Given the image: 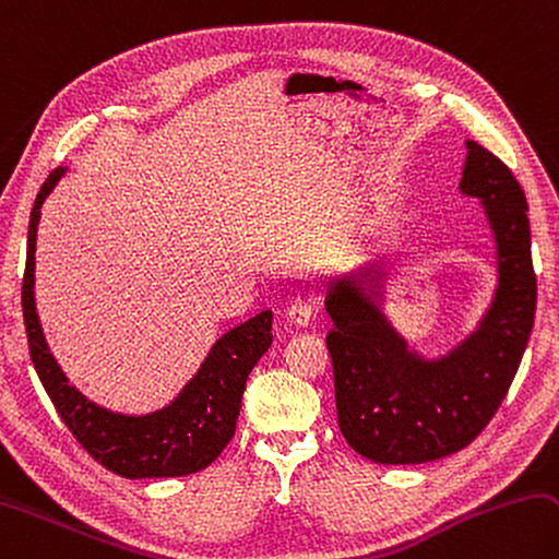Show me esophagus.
<instances>
[{
    "instance_id": "obj_1",
    "label": "esophagus",
    "mask_w": 559,
    "mask_h": 559,
    "mask_svg": "<svg viewBox=\"0 0 559 559\" xmlns=\"http://www.w3.org/2000/svg\"><path fill=\"white\" fill-rule=\"evenodd\" d=\"M314 310H318V308H314V302L296 300V302H290V308H288L286 314H288V320L296 324V328H308Z\"/></svg>"
}]
</instances>
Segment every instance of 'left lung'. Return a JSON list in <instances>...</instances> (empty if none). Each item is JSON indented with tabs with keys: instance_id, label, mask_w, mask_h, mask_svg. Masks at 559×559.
I'll return each instance as SVG.
<instances>
[{
	"instance_id": "8db88e82",
	"label": "left lung",
	"mask_w": 559,
	"mask_h": 559,
	"mask_svg": "<svg viewBox=\"0 0 559 559\" xmlns=\"http://www.w3.org/2000/svg\"><path fill=\"white\" fill-rule=\"evenodd\" d=\"M460 192L481 202L496 288L476 328L448 352L428 357L391 322L383 253L340 271L324 290L340 430L373 464H423L466 448L501 405L533 332L537 286L523 188L503 160L466 139Z\"/></svg>"
}]
</instances>
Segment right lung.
<instances>
[{
	"mask_svg": "<svg viewBox=\"0 0 559 559\" xmlns=\"http://www.w3.org/2000/svg\"><path fill=\"white\" fill-rule=\"evenodd\" d=\"M68 174L56 168L40 186L28 219L26 273L22 286L24 322L34 369L75 440L124 479H166L205 469L227 448L237 428L249 371L271 347V310L227 330L212 344L198 371L166 405L148 413L105 408L70 383L50 352L36 312V231L40 207Z\"/></svg>",
	"mask_w": 559,
	"mask_h": 559,
	"instance_id": "add662e5",
	"label": "right lung"
}]
</instances>
